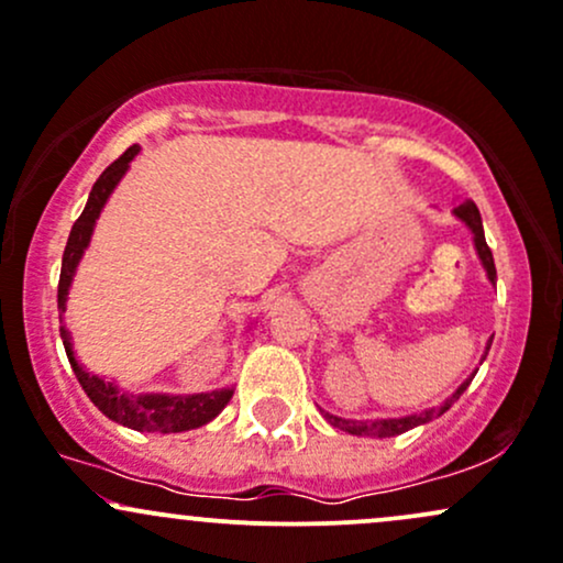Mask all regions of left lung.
<instances>
[{"mask_svg":"<svg viewBox=\"0 0 563 563\" xmlns=\"http://www.w3.org/2000/svg\"><path fill=\"white\" fill-rule=\"evenodd\" d=\"M452 214L460 220V223H465V229L473 233V247H476V255L478 261H482L484 271H486V279L489 284H497V271H495V257H492V250L486 247V239H484V225H482V214H478V207L473 205L471 199L465 201H457V205L452 207ZM489 345L492 340L486 343V351L482 356V362L486 358V353H489ZM478 369L471 372V377H465L463 383L457 385V390L446 399L441 407H431V409H422V412H415V415H404V418H380V420H351V418H338V415L327 412V409H321V415H324V420L330 422L332 428H340V431L345 433H353V435H375V439H390V435H399V433H407L412 431V428L418 426H426V422H431L435 418H441V415L446 412V409L452 407L454 401L463 396V390L468 388L473 377H476Z\"/></svg>","mask_w":563,"mask_h":563,"instance_id":"1","label":"left lung"}]
</instances>
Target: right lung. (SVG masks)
<instances>
[{"instance_id":"obj_1","label":"right lung","mask_w":563,"mask_h":563,"mask_svg":"<svg viewBox=\"0 0 563 563\" xmlns=\"http://www.w3.org/2000/svg\"><path fill=\"white\" fill-rule=\"evenodd\" d=\"M141 145H130L117 162L109 164L103 169L98 180H95L90 197H87L85 210H81L79 220L74 223L71 233H68L66 252H63V265H60V282H58V313H66L68 302V289H71L74 276L81 263V255L90 247V239L98 223L100 212H103L106 201L111 199L113 188L119 186V180L128 175L132 159L137 156ZM60 340L63 349H66L68 364H71L74 375L85 394L90 396V401L106 418L119 422V426L132 428V431L143 433H183L194 431V428L207 426V422L218 418L225 409V404L231 401L233 385L231 388H218V390H201V394H130V390L119 388L117 383L109 377H100L87 372L85 366L74 356V343L71 332L66 327H60Z\"/></svg>"}]
</instances>
